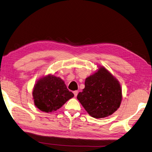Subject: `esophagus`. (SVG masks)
Here are the masks:
<instances>
[{
	"instance_id": "1",
	"label": "esophagus",
	"mask_w": 152,
	"mask_h": 152,
	"mask_svg": "<svg viewBox=\"0 0 152 152\" xmlns=\"http://www.w3.org/2000/svg\"><path fill=\"white\" fill-rule=\"evenodd\" d=\"M78 93H79V91H77V90L73 91V94H74V95H75V97H77V94H78Z\"/></svg>"
}]
</instances>
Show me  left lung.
I'll list each match as a JSON object with an SVG mask.
<instances>
[{
  "mask_svg": "<svg viewBox=\"0 0 152 152\" xmlns=\"http://www.w3.org/2000/svg\"><path fill=\"white\" fill-rule=\"evenodd\" d=\"M77 99L88 114L97 119L113 114L119 108L122 90L119 82L104 67L85 80V88Z\"/></svg>",
  "mask_w": 152,
  "mask_h": 152,
  "instance_id": "obj_1",
  "label": "left lung"
}]
</instances>
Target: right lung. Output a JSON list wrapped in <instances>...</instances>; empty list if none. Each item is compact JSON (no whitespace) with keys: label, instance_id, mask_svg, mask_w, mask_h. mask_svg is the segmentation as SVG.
Masks as SVG:
<instances>
[{"label":"right lung","instance_id":"obj_1","mask_svg":"<svg viewBox=\"0 0 152 152\" xmlns=\"http://www.w3.org/2000/svg\"><path fill=\"white\" fill-rule=\"evenodd\" d=\"M73 94L67 89L60 77L48 75L40 79L35 84L33 91L34 104L44 112H53L59 109Z\"/></svg>","mask_w":152,"mask_h":152}]
</instances>
